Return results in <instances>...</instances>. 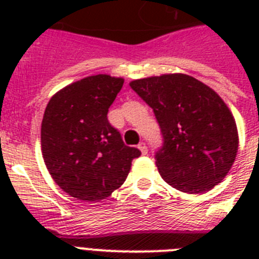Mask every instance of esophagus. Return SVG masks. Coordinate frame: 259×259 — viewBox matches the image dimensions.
<instances>
[{
    "mask_svg": "<svg viewBox=\"0 0 259 259\" xmlns=\"http://www.w3.org/2000/svg\"><path fill=\"white\" fill-rule=\"evenodd\" d=\"M137 148H139V149H140V152L143 153L144 155L148 154V148H146V144L144 143V141H143V143L139 144V145H137Z\"/></svg>",
    "mask_w": 259,
    "mask_h": 259,
    "instance_id": "esophagus-1",
    "label": "esophagus"
}]
</instances>
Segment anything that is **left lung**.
I'll use <instances>...</instances> for the list:
<instances>
[{
    "instance_id": "obj_1",
    "label": "left lung",
    "mask_w": 259,
    "mask_h": 259,
    "mask_svg": "<svg viewBox=\"0 0 259 259\" xmlns=\"http://www.w3.org/2000/svg\"><path fill=\"white\" fill-rule=\"evenodd\" d=\"M131 88L153 109L163 146L155 154L167 184L205 193L231 170L239 149L235 118L214 89L185 74L134 80Z\"/></svg>"
}]
</instances>
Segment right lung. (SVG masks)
Returning a JSON list of instances; mask_svg holds the SVG:
<instances>
[{
  "label": "right lung",
  "mask_w": 259,
  "mask_h": 259,
  "mask_svg": "<svg viewBox=\"0 0 259 259\" xmlns=\"http://www.w3.org/2000/svg\"><path fill=\"white\" fill-rule=\"evenodd\" d=\"M124 79L87 76L49 100L41 123V152L53 180L71 197L92 202L111 196L127 179L136 148L124 145L107 111Z\"/></svg>",
  "instance_id": "right-lung-1"
}]
</instances>
